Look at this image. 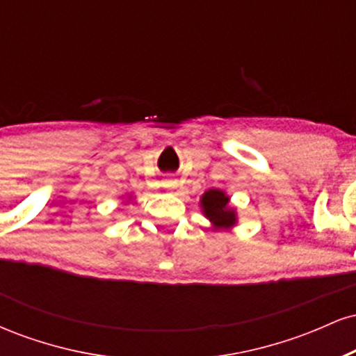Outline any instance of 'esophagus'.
I'll return each instance as SVG.
<instances>
[{"label":"esophagus","instance_id":"esophagus-1","mask_svg":"<svg viewBox=\"0 0 356 356\" xmlns=\"http://www.w3.org/2000/svg\"><path fill=\"white\" fill-rule=\"evenodd\" d=\"M175 186H177V181H175V179H172V177H167V179H164V181H162V187H165V189H174Z\"/></svg>","mask_w":356,"mask_h":356}]
</instances>
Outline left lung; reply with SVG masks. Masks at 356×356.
Here are the masks:
<instances>
[{
    "instance_id": "1",
    "label": "left lung",
    "mask_w": 356,
    "mask_h": 356,
    "mask_svg": "<svg viewBox=\"0 0 356 356\" xmlns=\"http://www.w3.org/2000/svg\"><path fill=\"white\" fill-rule=\"evenodd\" d=\"M201 207L204 216L211 220L214 229H231L238 222L236 209L229 206V197L224 191L209 189L204 192Z\"/></svg>"
}]
</instances>
